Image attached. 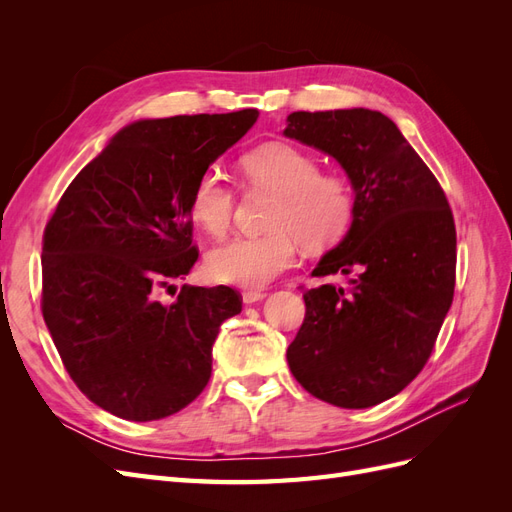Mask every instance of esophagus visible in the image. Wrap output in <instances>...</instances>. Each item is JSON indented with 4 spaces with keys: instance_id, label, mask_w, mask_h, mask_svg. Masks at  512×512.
Returning <instances> with one entry per match:
<instances>
[{
    "instance_id": "esophagus-1",
    "label": "esophagus",
    "mask_w": 512,
    "mask_h": 512,
    "mask_svg": "<svg viewBox=\"0 0 512 512\" xmlns=\"http://www.w3.org/2000/svg\"><path fill=\"white\" fill-rule=\"evenodd\" d=\"M267 297V292H260V290H245L243 292V303L252 305V303H258Z\"/></svg>"
}]
</instances>
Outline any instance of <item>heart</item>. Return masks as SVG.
<instances>
[{
  "mask_svg": "<svg viewBox=\"0 0 512 512\" xmlns=\"http://www.w3.org/2000/svg\"><path fill=\"white\" fill-rule=\"evenodd\" d=\"M252 190L277 194L267 228L260 237H239L207 256L211 280L260 288L294 267L299 243L324 250L342 239L356 211L354 185L348 177L320 170L318 158L288 143H267L239 160ZM237 198L218 170H205L190 192L192 222L213 239H222L235 215Z\"/></svg>",
  "mask_w": 512,
  "mask_h": 512,
  "instance_id": "heart-1",
  "label": "heart"
}]
</instances>
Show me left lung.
Returning a JSON list of instances; mask_svg holds the SVG:
<instances>
[{
  "mask_svg": "<svg viewBox=\"0 0 512 512\" xmlns=\"http://www.w3.org/2000/svg\"><path fill=\"white\" fill-rule=\"evenodd\" d=\"M288 138L329 153L350 177L348 235L312 277L288 346L292 376L337 408H369L421 374L455 294L457 232L446 194L395 123L369 108L297 111Z\"/></svg>",
  "mask_w": 512,
  "mask_h": 512,
  "instance_id": "1",
  "label": "left lung"
}]
</instances>
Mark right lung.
Here are the masks:
<instances>
[{"instance_id":"obj_1","label":"right lung","mask_w":512,"mask_h":512,"mask_svg":"<svg viewBox=\"0 0 512 512\" xmlns=\"http://www.w3.org/2000/svg\"><path fill=\"white\" fill-rule=\"evenodd\" d=\"M258 119H143L123 128L68 185L42 237V316L87 399L126 421L183 410L211 378L220 324L241 312L228 286L183 284L198 260L194 181Z\"/></svg>"}]
</instances>
